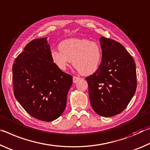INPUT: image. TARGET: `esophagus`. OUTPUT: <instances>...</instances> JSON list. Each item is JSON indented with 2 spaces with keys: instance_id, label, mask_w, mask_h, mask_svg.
I'll return each mask as SVG.
<instances>
[{
  "instance_id": "obj_1",
  "label": "esophagus",
  "mask_w": 150,
  "mask_h": 150,
  "mask_svg": "<svg viewBox=\"0 0 150 150\" xmlns=\"http://www.w3.org/2000/svg\"><path fill=\"white\" fill-rule=\"evenodd\" d=\"M80 79V78L77 77V76H74L73 77V82L74 83H76L78 80Z\"/></svg>"
}]
</instances>
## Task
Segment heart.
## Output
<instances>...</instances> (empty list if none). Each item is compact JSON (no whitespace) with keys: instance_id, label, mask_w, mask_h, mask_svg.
I'll use <instances>...</instances> for the list:
<instances>
[{"instance_id":"b5f03b06","label":"heart","mask_w":150,"mask_h":150,"mask_svg":"<svg viewBox=\"0 0 150 150\" xmlns=\"http://www.w3.org/2000/svg\"><path fill=\"white\" fill-rule=\"evenodd\" d=\"M58 48L60 51H51L50 58L60 70H65L72 62L80 74L90 76L96 72L101 64L102 50L97 42L72 38L61 42Z\"/></svg>"}]
</instances>
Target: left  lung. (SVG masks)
<instances>
[{
	"instance_id": "8db88e82",
	"label": "left lung",
	"mask_w": 150,
	"mask_h": 150,
	"mask_svg": "<svg viewBox=\"0 0 150 150\" xmlns=\"http://www.w3.org/2000/svg\"><path fill=\"white\" fill-rule=\"evenodd\" d=\"M102 60L100 68L86 80L93 110L111 117L126 108L136 92V64L121 44L101 36Z\"/></svg>"
}]
</instances>
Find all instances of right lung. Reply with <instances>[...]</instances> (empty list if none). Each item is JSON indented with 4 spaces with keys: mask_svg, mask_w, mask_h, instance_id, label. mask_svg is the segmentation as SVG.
<instances>
[{
    "mask_svg": "<svg viewBox=\"0 0 150 150\" xmlns=\"http://www.w3.org/2000/svg\"><path fill=\"white\" fill-rule=\"evenodd\" d=\"M47 38L32 40L13 66L14 94L29 114L53 121L64 111L72 77L59 70L50 58Z\"/></svg>",
    "mask_w": 150,
    "mask_h": 150,
    "instance_id": "add662e5",
    "label": "right lung"
}]
</instances>
